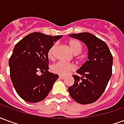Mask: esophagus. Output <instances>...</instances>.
Masks as SVG:
<instances>
[{
    "instance_id": "esophagus-1",
    "label": "esophagus",
    "mask_w": 124,
    "mask_h": 124,
    "mask_svg": "<svg viewBox=\"0 0 124 124\" xmlns=\"http://www.w3.org/2000/svg\"><path fill=\"white\" fill-rule=\"evenodd\" d=\"M59 78H60V79H64L65 77H64V76H60Z\"/></svg>"
}]
</instances>
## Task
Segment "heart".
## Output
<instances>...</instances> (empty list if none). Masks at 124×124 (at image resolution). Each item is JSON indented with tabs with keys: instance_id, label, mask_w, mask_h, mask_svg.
Here are the masks:
<instances>
[{
	"instance_id": "heart-1",
	"label": "heart",
	"mask_w": 124,
	"mask_h": 124,
	"mask_svg": "<svg viewBox=\"0 0 124 124\" xmlns=\"http://www.w3.org/2000/svg\"><path fill=\"white\" fill-rule=\"evenodd\" d=\"M68 45L74 54L80 53L82 50V45L78 40H70L68 41ZM57 48V44H54L50 48L48 52V56L50 60H54L55 58V51ZM74 70V66L70 63L64 62H58L51 66V71L54 74L60 76H65L68 73Z\"/></svg>"
}]
</instances>
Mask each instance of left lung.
Instances as JSON below:
<instances>
[{
  "mask_svg": "<svg viewBox=\"0 0 124 124\" xmlns=\"http://www.w3.org/2000/svg\"><path fill=\"white\" fill-rule=\"evenodd\" d=\"M70 36L86 44L88 60L73 75L74 83L68 88L70 96L79 104H92L104 93L112 74L113 57L106 43L88 32L72 34Z\"/></svg>",
  "mask_w": 124,
  "mask_h": 124,
  "instance_id": "left-lung-1",
  "label": "left lung"
}]
</instances>
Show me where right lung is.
<instances>
[{"label": "right lung", "mask_w": 124, "mask_h": 124, "mask_svg": "<svg viewBox=\"0 0 124 124\" xmlns=\"http://www.w3.org/2000/svg\"><path fill=\"white\" fill-rule=\"evenodd\" d=\"M62 36L40 32L29 34L15 45L9 59L10 76L15 90L24 100L36 103L43 100L58 78L48 72V52ZM40 71L41 76L38 75Z\"/></svg>", "instance_id": "obj_1"}]
</instances>
